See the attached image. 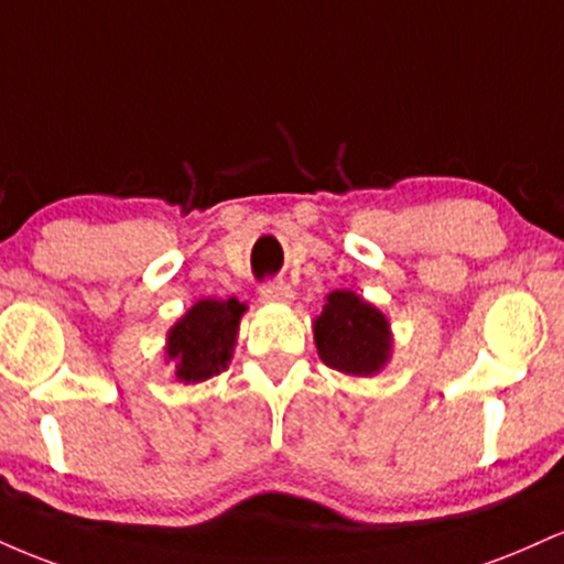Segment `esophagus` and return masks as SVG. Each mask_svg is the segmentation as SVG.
Here are the masks:
<instances>
[{"label": "esophagus", "mask_w": 564, "mask_h": 564, "mask_svg": "<svg viewBox=\"0 0 564 564\" xmlns=\"http://www.w3.org/2000/svg\"><path fill=\"white\" fill-rule=\"evenodd\" d=\"M260 296H262V302H268V304H281V302H289L291 296H294V291H291L289 283H283V281H268L262 286Z\"/></svg>", "instance_id": "obj_1"}]
</instances>
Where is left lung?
<instances>
[{
	"instance_id": "left-lung-1",
	"label": "left lung",
	"mask_w": 564,
	"mask_h": 564,
	"mask_svg": "<svg viewBox=\"0 0 564 564\" xmlns=\"http://www.w3.org/2000/svg\"><path fill=\"white\" fill-rule=\"evenodd\" d=\"M313 332L323 364L349 377H373L392 355L390 321L355 291H332Z\"/></svg>"
}]
</instances>
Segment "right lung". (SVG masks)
Listing matches in <instances>:
<instances>
[{"instance_id": "right-lung-1", "label": "right lung", "mask_w": 564, "mask_h": 564, "mask_svg": "<svg viewBox=\"0 0 564 564\" xmlns=\"http://www.w3.org/2000/svg\"><path fill=\"white\" fill-rule=\"evenodd\" d=\"M246 304L230 300H198L166 334V364L185 384L206 381L225 371L236 347L238 323Z\"/></svg>"}]
</instances>
